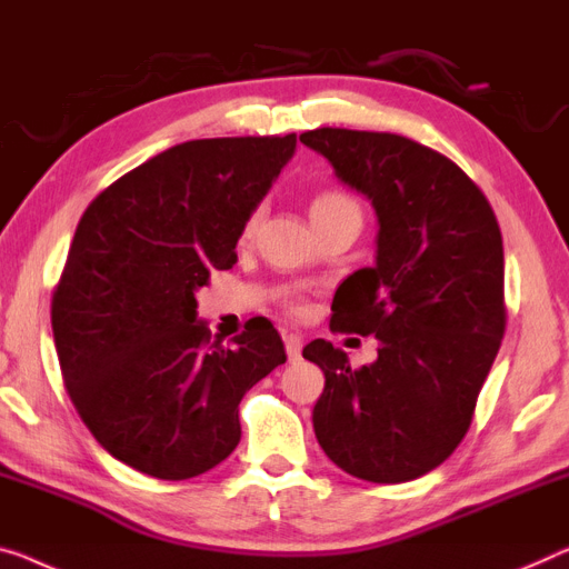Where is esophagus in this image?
<instances>
[{
  "label": "esophagus",
  "mask_w": 569,
  "mask_h": 569,
  "mask_svg": "<svg viewBox=\"0 0 569 569\" xmlns=\"http://www.w3.org/2000/svg\"><path fill=\"white\" fill-rule=\"evenodd\" d=\"M283 345H286V352H288V360H299L301 358V347H303V339L293 332H283Z\"/></svg>",
  "instance_id": "esophagus-1"
}]
</instances>
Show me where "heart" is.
Here are the masks:
<instances>
[{"label": "heart", "instance_id": "obj_1", "mask_svg": "<svg viewBox=\"0 0 569 569\" xmlns=\"http://www.w3.org/2000/svg\"><path fill=\"white\" fill-rule=\"evenodd\" d=\"M345 211H358L360 214L358 201H355L345 189H339V186H321V189L311 193V201H309L311 224H319V222H325V219L345 214ZM258 222H260V207L252 209L250 214L244 217L242 230H240L242 240H250V237L256 234Z\"/></svg>", "mask_w": 569, "mask_h": 569}]
</instances>
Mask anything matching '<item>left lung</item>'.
Listing matches in <instances>:
<instances>
[{
    "label": "left lung",
    "instance_id": "8db88e82",
    "mask_svg": "<svg viewBox=\"0 0 569 569\" xmlns=\"http://www.w3.org/2000/svg\"><path fill=\"white\" fill-rule=\"evenodd\" d=\"M301 142L366 193L380 224L376 266L345 278L329 321L332 332L376 335L378 360L352 370L327 339L303 347L325 370L313 431L355 478H421L468 435L501 347V227L472 178L417 140L319 127Z\"/></svg>",
    "mask_w": 569,
    "mask_h": 569
}]
</instances>
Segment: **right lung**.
Returning <instances> with one entry per match:
<instances>
[{
    "mask_svg": "<svg viewBox=\"0 0 569 569\" xmlns=\"http://www.w3.org/2000/svg\"><path fill=\"white\" fill-rule=\"evenodd\" d=\"M296 134L181 142L109 183L83 211L53 288L66 391L97 442L158 480L217 468L240 442L242 396L286 362L256 317L222 345L197 293L237 262L244 217Z\"/></svg>",
    "mask_w": 569,
    "mask_h": 569,
    "instance_id": "add662e5",
    "label": "right lung"
}]
</instances>
